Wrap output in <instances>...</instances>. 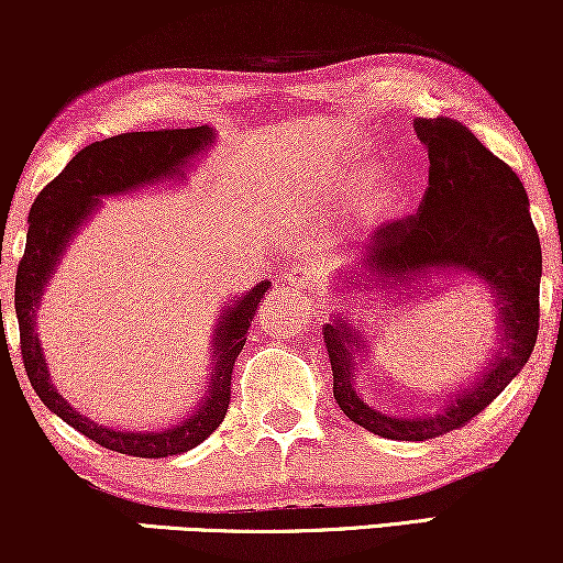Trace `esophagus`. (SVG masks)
I'll list each match as a JSON object with an SVG mask.
<instances>
[{
    "label": "esophagus",
    "instance_id": "obj_1",
    "mask_svg": "<svg viewBox=\"0 0 563 563\" xmlns=\"http://www.w3.org/2000/svg\"><path fill=\"white\" fill-rule=\"evenodd\" d=\"M312 279L310 268H307V264H302V261H295V264L289 266V272L284 274V282L289 284V287H307Z\"/></svg>",
    "mask_w": 563,
    "mask_h": 563
}]
</instances>
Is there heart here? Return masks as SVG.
I'll return each instance as SVG.
<instances>
[{"instance_id": "b5f03b06", "label": "heart", "mask_w": 563, "mask_h": 563, "mask_svg": "<svg viewBox=\"0 0 563 563\" xmlns=\"http://www.w3.org/2000/svg\"><path fill=\"white\" fill-rule=\"evenodd\" d=\"M361 168H353L345 176L338 179L330 189V197H341L343 191H349L353 184L358 181ZM405 199V184L399 181V176L391 172H376L364 181V189H361L358 197V212L361 218H382V214L395 212Z\"/></svg>"}]
</instances>
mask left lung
Returning a JSON list of instances; mask_svg holds the SVG:
<instances>
[{
  "instance_id": "1",
  "label": "left lung",
  "mask_w": 563,
  "mask_h": 563,
  "mask_svg": "<svg viewBox=\"0 0 563 563\" xmlns=\"http://www.w3.org/2000/svg\"><path fill=\"white\" fill-rule=\"evenodd\" d=\"M428 148V189L410 218L376 228L345 268L343 289L412 291L433 276L479 282L497 307V345L474 382L443 397L430 412L389 415L374 410L353 387V368L366 353V338L349 314H333L322 338L333 368V395L345 418L391 441H428L464 428L528 364L538 338L541 241L530 220L528 195L518 174L476 141L456 120H415Z\"/></svg>"
}]
</instances>
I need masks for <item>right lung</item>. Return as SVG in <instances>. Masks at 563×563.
<instances>
[{"instance_id":"right-lung-1","label":"right lung","mask_w":563,"mask_h":563,"mask_svg":"<svg viewBox=\"0 0 563 563\" xmlns=\"http://www.w3.org/2000/svg\"><path fill=\"white\" fill-rule=\"evenodd\" d=\"M214 141L210 125L187 130H151V133H122L107 141L91 143L68 161V166L45 187L30 210V228L25 256L20 261L14 279V312L20 325L22 364L35 395L51 412L79 430L81 435L104 445V449L141 459H166L195 449L207 435L214 433L225 420L230 405V376L238 353L245 345L251 320L256 318L258 302L272 282H258L241 297H233L222 307L214 322L210 349V382L202 402L181 422L161 430H120L99 426L64 399L53 387L48 364H45L41 338H37V310L51 276L64 258L76 230L99 210L104 197L133 195L143 187L174 181L184 176L191 161L205 153ZM4 333V328H2Z\"/></svg>"}]
</instances>
